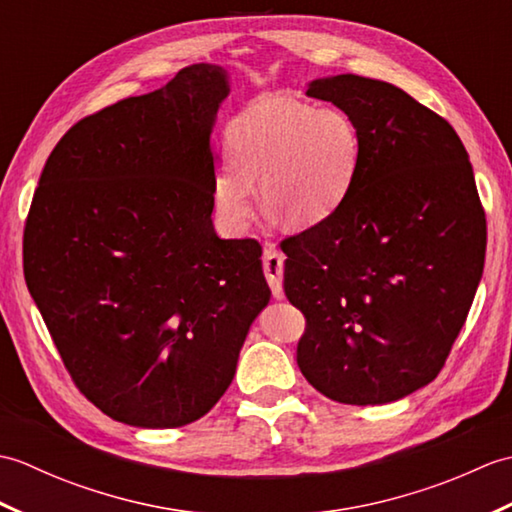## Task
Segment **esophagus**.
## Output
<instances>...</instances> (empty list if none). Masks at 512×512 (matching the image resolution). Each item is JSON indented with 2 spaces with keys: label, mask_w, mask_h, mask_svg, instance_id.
<instances>
[{
  "label": "esophagus",
  "mask_w": 512,
  "mask_h": 512,
  "mask_svg": "<svg viewBox=\"0 0 512 512\" xmlns=\"http://www.w3.org/2000/svg\"><path fill=\"white\" fill-rule=\"evenodd\" d=\"M264 273L270 288H273L275 299H284V286H281V279H284V255L273 244H268L264 250Z\"/></svg>",
  "instance_id": "obj_1"
}]
</instances>
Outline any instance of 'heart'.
<instances>
[{
  "label": "heart",
  "mask_w": 512,
  "mask_h": 512,
  "mask_svg": "<svg viewBox=\"0 0 512 512\" xmlns=\"http://www.w3.org/2000/svg\"><path fill=\"white\" fill-rule=\"evenodd\" d=\"M228 160L213 173V204L231 233H244L262 200L295 228L328 220L350 195L361 134L339 107L275 99L248 107L226 127Z\"/></svg>",
  "instance_id": "b5f03b06"
}]
</instances>
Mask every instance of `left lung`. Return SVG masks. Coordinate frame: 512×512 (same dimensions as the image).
Returning <instances> with one entry per match:
<instances>
[{
	"label": "left lung",
	"instance_id": "8db88e82",
	"mask_svg": "<svg viewBox=\"0 0 512 512\" xmlns=\"http://www.w3.org/2000/svg\"><path fill=\"white\" fill-rule=\"evenodd\" d=\"M361 134L343 206L281 242L286 297L306 317L297 363L343 405H385L429 385L458 339L486 255V217L455 129L385 81L308 85Z\"/></svg>",
	"mask_w": 512,
	"mask_h": 512
}]
</instances>
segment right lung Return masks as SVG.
Returning <instances> with one entry per match:
<instances>
[{"instance_id":"right-lung-1","label":"right lung","mask_w":512,"mask_h":512,"mask_svg":"<svg viewBox=\"0 0 512 512\" xmlns=\"http://www.w3.org/2000/svg\"><path fill=\"white\" fill-rule=\"evenodd\" d=\"M231 92L193 63L76 123L41 171L24 273L85 398L143 429L209 413L270 301L255 239L213 228L211 134Z\"/></svg>"}]
</instances>
